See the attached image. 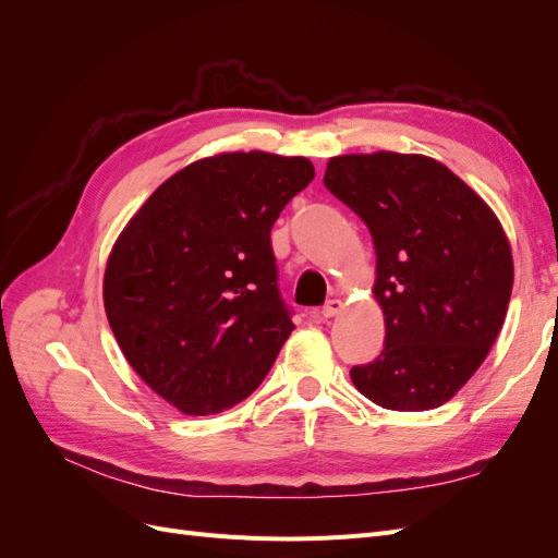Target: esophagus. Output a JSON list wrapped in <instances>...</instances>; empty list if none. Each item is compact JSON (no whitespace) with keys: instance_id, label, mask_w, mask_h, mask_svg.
<instances>
[{"instance_id":"esophagus-1","label":"esophagus","mask_w":558,"mask_h":558,"mask_svg":"<svg viewBox=\"0 0 558 558\" xmlns=\"http://www.w3.org/2000/svg\"><path fill=\"white\" fill-rule=\"evenodd\" d=\"M342 300L340 298H332V300H328L326 302V305H324V310H320V314H324L326 318H332V316H337V314H340L342 312Z\"/></svg>"}]
</instances>
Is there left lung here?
I'll use <instances>...</instances> for the list:
<instances>
[{"mask_svg":"<svg viewBox=\"0 0 558 558\" xmlns=\"http://www.w3.org/2000/svg\"><path fill=\"white\" fill-rule=\"evenodd\" d=\"M326 189L377 253L379 356L351 381L384 410L440 408L477 373L508 314L514 263L498 216L449 167L418 154L330 158Z\"/></svg>","mask_w":558,"mask_h":558,"instance_id":"left-lung-1","label":"left lung"}]
</instances>
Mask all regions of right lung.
I'll return each instance as SVG.
<instances>
[{"label":"right lung","instance_id":"1","mask_svg":"<svg viewBox=\"0 0 558 558\" xmlns=\"http://www.w3.org/2000/svg\"><path fill=\"white\" fill-rule=\"evenodd\" d=\"M314 179L302 156L234 150L183 167L118 234L105 310L123 356L183 414H218L256 391L293 320L269 232Z\"/></svg>","mask_w":558,"mask_h":558}]
</instances>
